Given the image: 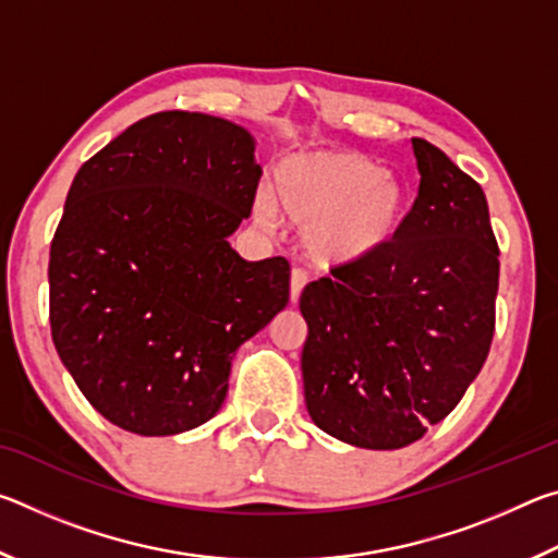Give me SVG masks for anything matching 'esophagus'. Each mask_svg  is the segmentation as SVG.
I'll list each match as a JSON object with an SVG mask.
<instances>
[{
    "mask_svg": "<svg viewBox=\"0 0 558 558\" xmlns=\"http://www.w3.org/2000/svg\"><path fill=\"white\" fill-rule=\"evenodd\" d=\"M305 282H307V272L302 268H292V272H290V300L292 302H298L302 288H305Z\"/></svg>",
    "mask_w": 558,
    "mask_h": 558,
    "instance_id": "34e87169",
    "label": "esophagus"
}]
</instances>
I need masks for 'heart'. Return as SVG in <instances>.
<instances>
[{"label": "heart", "instance_id": "heart-1", "mask_svg": "<svg viewBox=\"0 0 558 558\" xmlns=\"http://www.w3.org/2000/svg\"><path fill=\"white\" fill-rule=\"evenodd\" d=\"M272 209L307 231V251L323 266H359L399 235L405 186L376 159L352 149L286 157L276 169ZM270 214V206L263 209Z\"/></svg>", "mask_w": 558, "mask_h": 558}]
</instances>
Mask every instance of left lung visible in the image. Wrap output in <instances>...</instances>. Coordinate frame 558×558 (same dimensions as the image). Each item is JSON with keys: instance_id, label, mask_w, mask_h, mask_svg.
I'll return each mask as SVG.
<instances>
[{"instance_id": "left-lung-1", "label": "left lung", "mask_w": 558, "mask_h": 558, "mask_svg": "<svg viewBox=\"0 0 558 558\" xmlns=\"http://www.w3.org/2000/svg\"><path fill=\"white\" fill-rule=\"evenodd\" d=\"M418 196L372 260L302 290L307 411L329 436L405 448L456 409L495 335L499 248L483 186L413 137Z\"/></svg>"}]
</instances>
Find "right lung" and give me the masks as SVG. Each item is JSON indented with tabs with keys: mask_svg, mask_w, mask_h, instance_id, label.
<instances>
[{
	"mask_svg": "<svg viewBox=\"0 0 558 558\" xmlns=\"http://www.w3.org/2000/svg\"><path fill=\"white\" fill-rule=\"evenodd\" d=\"M243 128L204 112L143 118L78 169L51 241L49 319L65 369L137 436L214 418L233 352L290 298V263L243 260L263 169Z\"/></svg>",
	"mask_w": 558,
	"mask_h": 558,
	"instance_id": "obj_1",
	"label": "right lung"
}]
</instances>
